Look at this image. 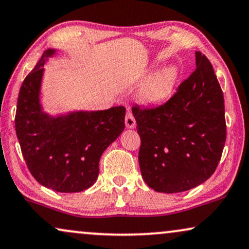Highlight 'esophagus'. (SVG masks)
Returning <instances> with one entry per match:
<instances>
[{"label": "esophagus", "mask_w": 249, "mask_h": 249, "mask_svg": "<svg viewBox=\"0 0 249 249\" xmlns=\"http://www.w3.org/2000/svg\"><path fill=\"white\" fill-rule=\"evenodd\" d=\"M135 119L133 117V115H132V112L128 110L126 112V117H125V125H126L127 128H133L135 127Z\"/></svg>", "instance_id": "obj_1"}]
</instances>
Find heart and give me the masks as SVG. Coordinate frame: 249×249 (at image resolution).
<instances>
[{"label": "heart", "instance_id": "obj_1", "mask_svg": "<svg viewBox=\"0 0 249 249\" xmlns=\"http://www.w3.org/2000/svg\"><path fill=\"white\" fill-rule=\"evenodd\" d=\"M177 72L174 68H168L153 78L144 90V99L148 102H161L169 96L174 87Z\"/></svg>", "mask_w": 249, "mask_h": 249}]
</instances>
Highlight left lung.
Here are the masks:
<instances>
[{
    "label": "left lung",
    "instance_id": "1",
    "mask_svg": "<svg viewBox=\"0 0 249 249\" xmlns=\"http://www.w3.org/2000/svg\"><path fill=\"white\" fill-rule=\"evenodd\" d=\"M195 61L196 69L165 103L132 107L141 139V175L161 193H179L206 181L225 144L222 88L209 59L196 52Z\"/></svg>",
    "mask_w": 249,
    "mask_h": 249
}]
</instances>
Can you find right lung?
<instances>
[{
	"label": "right lung",
	"instance_id": "right-lung-1",
	"mask_svg": "<svg viewBox=\"0 0 249 249\" xmlns=\"http://www.w3.org/2000/svg\"><path fill=\"white\" fill-rule=\"evenodd\" d=\"M54 53L46 50L21 84L16 134L25 163L39 184L61 193H75L96 181L102 153L125 128V108L57 117L43 112L39 99L43 64Z\"/></svg>",
	"mask_w": 249,
	"mask_h": 249
}]
</instances>
